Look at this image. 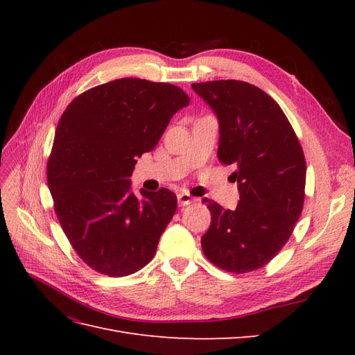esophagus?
<instances>
[{
  "label": "esophagus",
  "mask_w": 355,
  "mask_h": 355,
  "mask_svg": "<svg viewBox=\"0 0 355 355\" xmlns=\"http://www.w3.org/2000/svg\"><path fill=\"white\" fill-rule=\"evenodd\" d=\"M194 201H196V198L192 197V196H189L188 192H180V194H178V202H179L180 207L188 206V204L194 202Z\"/></svg>",
  "instance_id": "1"
}]
</instances>
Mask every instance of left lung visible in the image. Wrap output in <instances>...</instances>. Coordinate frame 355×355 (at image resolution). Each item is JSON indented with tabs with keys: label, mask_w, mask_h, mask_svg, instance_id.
Wrapping results in <instances>:
<instances>
[{
	"label": "left lung",
	"mask_w": 355,
	"mask_h": 355,
	"mask_svg": "<svg viewBox=\"0 0 355 355\" xmlns=\"http://www.w3.org/2000/svg\"><path fill=\"white\" fill-rule=\"evenodd\" d=\"M219 123L218 157L232 164L240 201L223 209L204 198L211 213L201 247L225 271L262 268L283 249L304 207V151L278 103L256 85L237 80L192 84Z\"/></svg>",
	"instance_id": "obj_1"
}]
</instances>
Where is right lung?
I'll list each match as a JSON object with an SVG mask.
<instances>
[{
    "mask_svg": "<svg viewBox=\"0 0 355 355\" xmlns=\"http://www.w3.org/2000/svg\"><path fill=\"white\" fill-rule=\"evenodd\" d=\"M188 105L176 85L120 78L84 92L60 116L47 184L63 232L94 271L130 275L154 257L178 200L166 188L137 197L128 178Z\"/></svg>",
    "mask_w": 355,
    "mask_h": 355,
    "instance_id": "1",
    "label": "right lung"
}]
</instances>
